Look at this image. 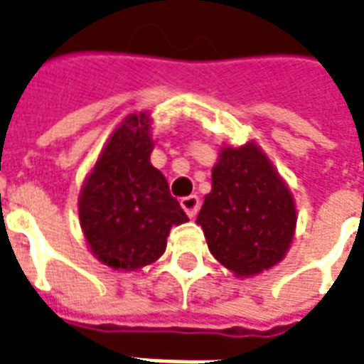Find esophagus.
Here are the masks:
<instances>
[{
	"label": "esophagus",
	"instance_id": "esophagus-1",
	"mask_svg": "<svg viewBox=\"0 0 364 364\" xmlns=\"http://www.w3.org/2000/svg\"><path fill=\"white\" fill-rule=\"evenodd\" d=\"M180 205H182V208L186 210V214H188L190 218H193V216L197 214V210H199V197L197 196L182 197V199H180Z\"/></svg>",
	"mask_w": 364,
	"mask_h": 364
}]
</instances>
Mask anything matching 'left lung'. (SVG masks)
I'll list each match as a JSON object with an SVG mask.
<instances>
[{"label": "left lung", "mask_w": 364, "mask_h": 364, "mask_svg": "<svg viewBox=\"0 0 364 364\" xmlns=\"http://www.w3.org/2000/svg\"><path fill=\"white\" fill-rule=\"evenodd\" d=\"M197 224L214 258L249 277L283 260L294 237L296 208L269 159L249 142L222 148Z\"/></svg>", "instance_id": "1"}]
</instances>
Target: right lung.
<instances>
[{"mask_svg": "<svg viewBox=\"0 0 364 364\" xmlns=\"http://www.w3.org/2000/svg\"><path fill=\"white\" fill-rule=\"evenodd\" d=\"M154 150L148 115H129L109 136L80 196V222L91 252L132 272L165 252L171 228L188 216L171 196Z\"/></svg>", "mask_w": 364, "mask_h": 364, "instance_id": "obj_1", "label": "right lung"}]
</instances>
